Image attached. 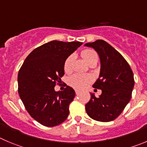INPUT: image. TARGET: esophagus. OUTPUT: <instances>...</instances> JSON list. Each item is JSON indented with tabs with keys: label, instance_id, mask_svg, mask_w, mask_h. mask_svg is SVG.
Returning a JSON list of instances; mask_svg holds the SVG:
<instances>
[{
	"label": "esophagus",
	"instance_id": "obj_1",
	"mask_svg": "<svg viewBox=\"0 0 147 147\" xmlns=\"http://www.w3.org/2000/svg\"><path fill=\"white\" fill-rule=\"evenodd\" d=\"M75 94H76V95H79V94H80V92L79 91V90H75Z\"/></svg>",
	"mask_w": 147,
	"mask_h": 147
}]
</instances>
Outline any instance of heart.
<instances>
[{
	"mask_svg": "<svg viewBox=\"0 0 147 147\" xmlns=\"http://www.w3.org/2000/svg\"><path fill=\"white\" fill-rule=\"evenodd\" d=\"M82 57L85 61L89 64L92 61L98 59V56L95 51L92 49H86L82 51ZM73 56H69L65 59L64 62V70L68 73L72 70ZM92 82V78L90 75L75 74L69 78V83L71 86L78 90H83L86 88L90 83Z\"/></svg>",
	"mask_w": 147,
	"mask_h": 147,
	"instance_id": "obj_1",
	"label": "heart"
}]
</instances>
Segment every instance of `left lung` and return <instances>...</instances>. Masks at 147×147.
<instances>
[{
  "label": "left lung",
  "instance_id": "8db88e82",
  "mask_svg": "<svg viewBox=\"0 0 147 147\" xmlns=\"http://www.w3.org/2000/svg\"><path fill=\"white\" fill-rule=\"evenodd\" d=\"M85 46L94 48L99 55L101 72L93 87L102 91L99 97L90 94V101L86 105V112L96 121H112L122 113L131 100L134 73L124 57L106 41L97 40Z\"/></svg>",
  "mask_w": 147,
  "mask_h": 147
}]
</instances>
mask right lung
<instances>
[{
	"mask_svg": "<svg viewBox=\"0 0 147 147\" xmlns=\"http://www.w3.org/2000/svg\"><path fill=\"white\" fill-rule=\"evenodd\" d=\"M83 44L79 41L53 40L34 49L27 56L18 73V92L30 115L46 127L62 123L69 114L75 98L72 88L66 85L55 91L64 75L66 59Z\"/></svg>",
	"mask_w": 147,
	"mask_h": 147,
	"instance_id": "1",
	"label": "right lung"
}]
</instances>
